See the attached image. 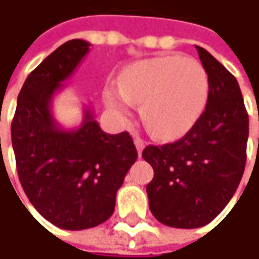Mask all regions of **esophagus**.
I'll list each match as a JSON object with an SVG mask.
<instances>
[{
    "label": "esophagus",
    "mask_w": 259,
    "mask_h": 259,
    "mask_svg": "<svg viewBox=\"0 0 259 259\" xmlns=\"http://www.w3.org/2000/svg\"><path fill=\"white\" fill-rule=\"evenodd\" d=\"M134 144L135 147H137V151H138V155L141 154V151L144 150V147H145V143L140 138V137H135L134 138Z\"/></svg>",
    "instance_id": "esophagus-1"
}]
</instances>
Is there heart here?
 <instances>
[{
  "label": "heart",
  "mask_w": 259,
  "mask_h": 259,
  "mask_svg": "<svg viewBox=\"0 0 259 259\" xmlns=\"http://www.w3.org/2000/svg\"><path fill=\"white\" fill-rule=\"evenodd\" d=\"M209 76L202 63L182 56H161L135 62L119 76V89L105 91L108 108L122 119L131 104H141L147 130L158 140L184 135L203 114L209 98Z\"/></svg>",
  "instance_id": "b5f03b06"
}]
</instances>
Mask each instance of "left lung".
Listing matches in <instances>:
<instances>
[{"label":"left lung","instance_id":"obj_1","mask_svg":"<svg viewBox=\"0 0 259 259\" xmlns=\"http://www.w3.org/2000/svg\"><path fill=\"white\" fill-rule=\"evenodd\" d=\"M196 49L210 83L203 114L179 141L143 151L154 170L147 184L150 210L182 229L207 225L229 203L244 174L249 134L238 80L207 50Z\"/></svg>","mask_w":259,"mask_h":259}]
</instances>
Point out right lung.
<instances>
[{
	"instance_id": "1",
	"label": "right lung",
	"mask_w": 259,
	"mask_h": 259,
	"mask_svg": "<svg viewBox=\"0 0 259 259\" xmlns=\"http://www.w3.org/2000/svg\"><path fill=\"white\" fill-rule=\"evenodd\" d=\"M89 46L69 40L35 67L18 94L11 124L24 193L45 219L67 231L89 229L112 216L116 192L138 155L131 135L104 133L89 108L75 130L62 128L52 114L53 96Z\"/></svg>"
}]
</instances>
